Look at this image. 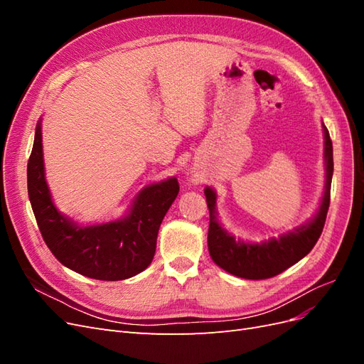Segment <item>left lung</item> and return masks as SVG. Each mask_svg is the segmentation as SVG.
<instances>
[{
    "instance_id": "8db88e82",
    "label": "left lung",
    "mask_w": 364,
    "mask_h": 364,
    "mask_svg": "<svg viewBox=\"0 0 364 364\" xmlns=\"http://www.w3.org/2000/svg\"><path fill=\"white\" fill-rule=\"evenodd\" d=\"M325 136V193L322 203L311 222L296 228L291 232L281 235L278 240L272 238L262 243H245L235 240L228 230L222 228L217 218L215 200L217 194L213 188L206 186L205 196L209 209V229H208V249L209 255L218 267L230 274L245 279H267L282 273L301 261L311 252L321 237L329 208L331 197V181L334 171L333 161V141L329 132L322 123Z\"/></svg>"
}]
</instances>
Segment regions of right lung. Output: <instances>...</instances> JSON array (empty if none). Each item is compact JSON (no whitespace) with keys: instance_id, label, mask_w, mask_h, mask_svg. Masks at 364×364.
Returning a JSON list of instances; mask_svg holds the SVG:
<instances>
[{"instance_id":"obj_1","label":"right lung","mask_w":364,"mask_h":364,"mask_svg":"<svg viewBox=\"0 0 364 364\" xmlns=\"http://www.w3.org/2000/svg\"><path fill=\"white\" fill-rule=\"evenodd\" d=\"M30 203L43 241L54 257L77 273L100 281H121L146 270L155 257L162 220L179 193L170 178L141 190L124 218L79 226L58 211L46 181L41 121L27 164Z\"/></svg>"}]
</instances>
